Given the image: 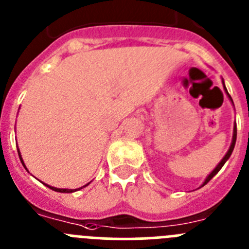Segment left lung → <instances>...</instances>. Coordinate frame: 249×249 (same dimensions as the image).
I'll use <instances>...</instances> for the list:
<instances>
[{
    "mask_svg": "<svg viewBox=\"0 0 249 249\" xmlns=\"http://www.w3.org/2000/svg\"><path fill=\"white\" fill-rule=\"evenodd\" d=\"M224 87H225V85H224ZM225 90H226V93H227V94H229V92H227L226 87H225ZM229 97H230V99H231V101H232V98H231V96H230V94H229ZM232 103H233V102H232ZM236 138H237V127H236V125H234V129H233V139H232V143H231V146H230V150L227 151V153H226V155H225V157H224V159L221 160V162H220V163L217 164V167H216V168L213 169V171L211 172L210 174H209V176H208V178H206V179H205V182H204V184H203V185H205L206 183H208L209 180H210L211 178H213V176H215V174H217V172H219L220 169L222 168V166H224V164L226 163V161H227V160L230 159V156H231L232 151H233V148H234V143H236Z\"/></svg>",
    "mask_w": 249,
    "mask_h": 249,
    "instance_id": "left-lung-1",
    "label": "left lung"
}]
</instances>
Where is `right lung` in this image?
<instances>
[{
	"label": "right lung",
	"instance_id": "add662e5",
	"mask_svg": "<svg viewBox=\"0 0 249 249\" xmlns=\"http://www.w3.org/2000/svg\"><path fill=\"white\" fill-rule=\"evenodd\" d=\"M18 155H19V159H20V161H22V157H20V153H18ZM22 163H23V161H22ZM24 164V163H23ZM25 167V166H24ZM45 185H48V184H45ZM87 185V184H86ZM85 185V187H86ZM49 188H50V189H53V190H55V192H60V193H72V192H76V189L73 190V189H59V188H54V187H50V185H48ZM78 189H81V188H78Z\"/></svg>",
	"mask_w": 249,
	"mask_h": 249
}]
</instances>
